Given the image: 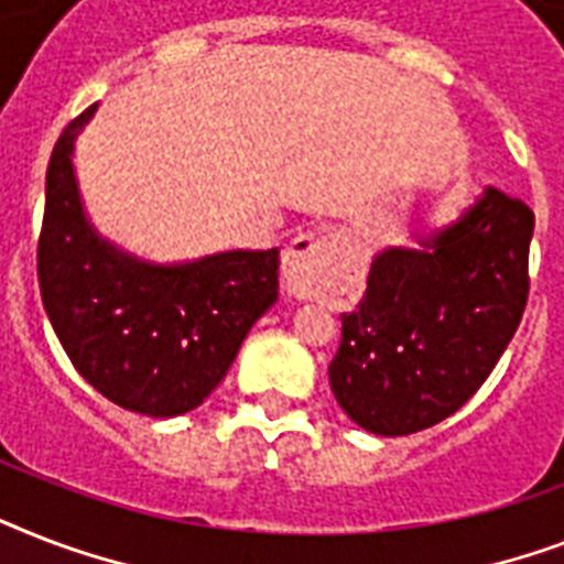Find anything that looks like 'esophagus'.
Masks as SVG:
<instances>
[{
	"instance_id": "34e87169",
	"label": "esophagus",
	"mask_w": 564,
	"mask_h": 564,
	"mask_svg": "<svg viewBox=\"0 0 564 564\" xmlns=\"http://www.w3.org/2000/svg\"><path fill=\"white\" fill-rule=\"evenodd\" d=\"M336 260H345V263L354 260L348 239L336 237V234H301L283 251V290L290 292L292 299H310V295H316L318 283L325 281V274L330 272V265Z\"/></svg>"
}]
</instances>
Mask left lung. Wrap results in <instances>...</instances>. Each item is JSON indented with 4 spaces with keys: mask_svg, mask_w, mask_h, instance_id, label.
I'll return each mask as SVG.
<instances>
[{
    "mask_svg": "<svg viewBox=\"0 0 564 564\" xmlns=\"http://www.w3.org/2000/svg\"><path fill=\"white\" fill-rule=\"evenodd\" d=\"M535 216L486 187L456 219L389 246L343 313L330 389L354 424L406 436L454 415L507 351L527 304Z\"/></svg>",
    "mask_w": 564,
    "mask_h": 564,
    "instance_id": "1",
    "label": "left lung"
}]
</instances>
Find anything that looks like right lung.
Instances as JSON below:
<instances>
[{
  "label": "right lung",
  "mask_w": 564,
  "mask_h": 564,
  "mask_svg": "<svg viewBox=\"0 0 564 564\" xmlns=\"http://www.w3.org/2000/svg\"><path fill=\"white\" fill-rule=\"evenodd\" d=\"M99 105L57 137L37 248L46 316L78 375L122 410L172 419L225 380L251 325L278 301V248L152 263L101 237L75 178V140Z\"/></svg>",
  "instance_id": "add662e5"
}]
</instances>
